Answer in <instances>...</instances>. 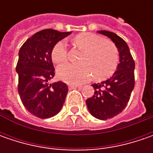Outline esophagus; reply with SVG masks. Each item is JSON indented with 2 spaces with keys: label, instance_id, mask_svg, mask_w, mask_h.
Wrapping results in <instances>:
<instances>
[{
  "label": "esophagus",
  "instance_id": "obj_1",
  "mask_svg": "<svg viewBox=\"0 0 153 153\" xmlns=\"http://www.w3.org/2000/svg\"><path fill=\"white\" fill-rule=\"evenodd\" d=\"M68 88H69V89H70V90H71V89H75V88H81V86L72 85V84H71V85L68 86Z\"/></svg>",
  "mask_w": 153,
  "mask_h": 153
}]
</instances>
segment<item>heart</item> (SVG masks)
Here are the masks:
<instances>
[{"label":"heart","instance_id":"heart-1","mask_svg":"<svg viewBox=\"0 0 153 153\" xmlns=\"http://www.w3.org/2000/svg\"><path fill=\"white\" fill-rule=\"evenodd\" d=\"M73 44L83 51L79 59L80 65H64L58 68V76L63 81L79 84L92 76L95 81H103L111 76L119 64V52L116 45L95 33L83 32L72 39ZM52 61L61 65L67 61V46L59 41L51 50Z\"/></svg>","mask_w":153,"mask_h":153}]
</instances>
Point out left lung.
<instances>
[{"instance_id": "8db88e82", "label": "left lung", "mask_w": 153, "mask_h": 153, "mask_svg": "<svg viewBox=\"0 0 153 153\" xmlns=\"http://www.w3.org/2000/svg\"><path fill=\"white\" fill-rule=\"evenodd\" d=\"M112 40L119 51L120 63L113 76L108 80L94 83V94L86 100L94 117L106 120L121 113L127 106L134 87V60L125 41L113 32L100 30Z\"/></svg>"}]
</instances>
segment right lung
<instances>
[{
    "instance_id": "add662e5",
    "label": "right lung",
    "mask_w": 153,
    "mask_h": 153,
    "mask_svg": "<svg viewBox=\"0 0 153 153\" xmlns=\"http://www.w3.org/2000/svg\"><path fill=\"white\" fill-rule=\"evenodd\" d=\"M71 32L46 29L33 35L21 47L16 71L18 91L24 106L39 118H48L59 112L68 93L63 82L48 84L54 75L51 50L57 42Z\"/></svg>"
}]
</instances>
